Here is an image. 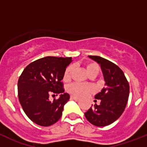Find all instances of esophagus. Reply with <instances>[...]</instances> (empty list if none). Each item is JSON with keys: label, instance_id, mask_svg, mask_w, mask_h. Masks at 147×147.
I'll use <instances>...</instances> for the list:
<instances>
[{"label": "esophagus", "instance_id": "1", "mask_svg": "<svg viewBox=\"0 0 147 147\" xmlns=\"http://www.w3.org/2000/svg\"><path fill=\"white\" fill-rule=\"evenodd\" d=\"M71 99L75 100V101H77V102H78V101H80V98H77V97H76V96H71Z\"/></svg>", "mask_w": 147, "mask_h": 147}]
</instances>
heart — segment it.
<instances>
[{"label": "heart", "mask_w": 147, "mask_h": 147, "mask_svg": "<svg viewBox=\"0 0 147 147\" xmlns=\"http://www.w3.org/2000/svg\"><path fill=\"white\" fill-rule=\"evenodd\" d=\"M87 71L89 74L90 76L91 75H96L99 72V67L97 64L93 63V62H90L88 63L86 65ZM73 72V67L72 66H68L66 68L65 71L63 75V81L67 82L71 80V74ZM92 87L89 85H86V84H82V83L75 82L71 84V85L68 86L67 88V90L70 93H71L74 96H76L77 97H83L88 95V93H90L92 91Z\"/></svg>", "instance_id": "1"}]
</instances>
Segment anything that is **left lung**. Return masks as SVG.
I'll list each match as a JSON object with an SVG mask.
<instances>
[{
  "mask_svg": "<svg viewBox=\"0 0 147 147\" xmlns=\"http://www.w3.org/2000/svg\"><path fill=\"white\" fill-rule=\"evenodd\" d=\"M88 57L101 66L105 87L95 96L96 99L101 100L99 105L95 104L85 115L94 126L105 127L115 121L124 112L129 97V85L124 72L113 62L98 56Z\"/></svg>",
  "mask_w": 147,
  "mask_h": 147,
  "instance_id": "obj_1",
  "label": "left lung"
}]
</instances>
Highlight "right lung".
<instances>
[{"mask_svg": "<svg viewBox=\"0 0 147 147\" xmlns=\"http://www.w3.org/2000/svg\"><path fill=\"white\" fill-rule=\"evenodd\" d=\"M71 57H45L30 63L18 82V98L28 119L42 127L55 124L62 116L70 95L64 93L62 80ZM60 94L58 100L49 101L50 94Z\"/></svg>", "mask_w": 147, "mask_h": 147, "instance_id": "right-lung-1", "label": "right lung"}]
</instances>
